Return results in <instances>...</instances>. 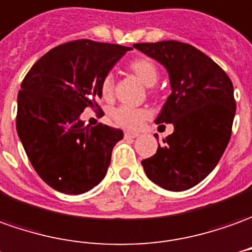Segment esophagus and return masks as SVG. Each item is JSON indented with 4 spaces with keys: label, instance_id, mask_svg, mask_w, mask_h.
I'll use <instances>...</instances> for the list:
<instances>
[{
    "label": "esophagus",
    "instance_id": "esophagus-1",
    "mask_svg": "<svg viewBox=\"0 0 252 252\" xmlns=\"http://www.w3.org/2000/svg\"><path fill=\"white\" fill-rule=\"evenodd\" d=\"M125 137L133 140V138H137V137H138V133H134V131H126V133H125Z\"/></svg>",
    "mask_w": 252,
    "mask_h": 252
}]
</instances>
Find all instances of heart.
<instances>
[{
  "label": "heart",
  "instance_id": "heart-1",
  "mask_svg": "<svg viewBox=\"0 0 252 252\" xmlns=\"http://www.w3.org/2000/svg\"><path fill=\"white\" fill-rule=\"evenodd\" d=\"M129 71L136 76L145 86H154L158 82L159 71L156 64L148 57H137L127 64ZM100 93L104 100H111L114 96V78L112 75H105L100 83ZM149 112L143 108H129L118 107L112 111V118L116 125L123 129H136L148 118Z\"/></svg>",
  "mask_w": 252,
  "mask_h": 252
}]
</instances>
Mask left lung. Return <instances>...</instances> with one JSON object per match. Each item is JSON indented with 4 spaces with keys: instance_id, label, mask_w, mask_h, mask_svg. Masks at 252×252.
<instances>
[{
    "instance_id": "left-lung-1",
    "label": "left lung",
    "mask_w": 252,
    "mask_h": 252,
    "mask_svg": "<svg viewBox=\"0 0 252 252\" xmlns=\"http://www.w3.org/2000/svg\"><path fill=\"white\" fill-rule=\"evenodd\" d=\"M133 46L162 64L171 86L155 123H173L174 131L155 155L141 162L144 171L163 189L187 190L214 170L230 140L233 85L214 60L189 43L160 41Z\"/></svg>"
}]
</instances>
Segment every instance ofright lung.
<instances>
[{
	"label": "right lung",
	"mask_w": 252,
	"mask_h": 252,
	"mask_svg": "<svg viewBox=\"0 0 252 252\" xmlns=\"http://www.w3.org/2000/svg\"><path fill=\"white\" fill-rule=\"evenodd\" d=\"M131 48L78 39L59 45L36 62L17 94L16 130L32 167L49 187L79 195L103 180L121 129L81 121L98 109L100 83Z\"/></svg>",
	"instance_id": "add662e5"
}]
</instances>
